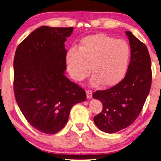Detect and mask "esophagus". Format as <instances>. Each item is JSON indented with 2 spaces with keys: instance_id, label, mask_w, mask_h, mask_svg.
<instances>
[{
  "instance_id": "1",
  "label": "esophagus",
  "mask_w": 161,
  "mask_h": 161,
  "mask_svg": "<svg viewBox=\"0 0 161 161\" xmlns=\"http://www.w3.org/2000/svg\"><path fill=\"white\" fill-rule=\"evenodd\" d=\"M86 95H87V99H91L92 97V92L90 90H86Z\"/></svg>"
}]
</instances>
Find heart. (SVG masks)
<instances>
[{
    "instance_id": "1",
    "label": "heart",
    "mask_w": 161,
    "mask_h": 161,
    "mask_svg": "<svg viewBox=\"0 0 161 161\" xmlns=\"http://www.w3.org/2000/svg\"><path fill=\"white\" fill-rule=\"evenodd\" d=\"M130 47L124 40H117L104 33L85 37L78 50L71 47L66 54L67 70L72 78L80 81L94 74L90 85L97 86L103 83L110 87L118 84L128 71Z\"/></svg>"
}]
</instances>
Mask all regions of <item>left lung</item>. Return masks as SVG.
<instances>
[{"label":"left lung","mask_w":161,"mask_h":161,"mask_svg":"<svg viewBox=\"0 0 161 161\" xmlns=\"http://www.w3.org/2000/svg\"><path fill=\"white\" fill-rule=\"evenodd\" d=\"M131 57L125 78L105 90L93 93V98L102 102L103 109L94 117L102 131L115 133L128 128L137 119L149 93L152 73L149 53L146 45L127 31Z\"/></svg>","instance_id":"left-lung-1"}]
</instances>
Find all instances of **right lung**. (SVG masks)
Masks as SVG:
<instances>
[{
	"label": "right lung",
	"mask_w": 161,
	"mask_h": 161,
	"mask_svg": "<svg viewBox=\"0 0 161 161\" xmlns=\"http://www.w3.org/2000/svg\"><path fill=\"white\" fill-rule=\"evenodd\" d=\"M73 31V27L41 26L15 52V99L30 125L45 134L60 131L73 106L86 100L85 90L64 75V43Z\"/></svg>",
	"instance_id": "1"
}]
</instances>
